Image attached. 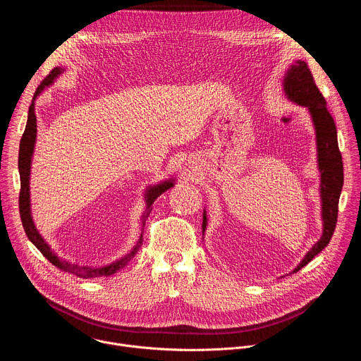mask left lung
I'll use <instances>...</instances> for the list:
<instances>
[{"mask_svg": "<svg viewBox=\"0 0 361 361\" xmlns=\"http://www.w3.org/2000/svg\"><path fill=\"white\" fill-rule=\"evenodd\" d=\"M284 91L287 97L304 106L310 111L316 127L317 151H319V169L322 173V202H323V235L305 254L302 262L293 270L298 271L301 267L310 263L314 257L330 243L338 216V198L343 188V159L338 149L337 128L331 114L327 110V102L320 92L313 74L305 61H297L291 66L284 77ZM207 224V217L202 216V231Z\"/></svg>", "mask_w": 361, "mask_h": 361, "instance_id": "left-lung-1", "label": "left lung"}]
</instances>
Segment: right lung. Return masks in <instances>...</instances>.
Wrapping results in <instances>:
<instances>
[{
  "instance_id": "right-lung-1",
  "label": "right lung",
  "mask_w": 361,
  "mask_h": 361,
  "mask_svg": "<svg viewBox=\"0 0 361 361\" xmlns=\"http://www.w3.org/2000/svg\"><path fill=\"white\" fill-rule=\"evenodd\" d=\"M61 73L60 68H54L53 71H51L42 81L41 84L38 85V88L35 90V94H34V99L37 98V95L47 87L49 85L51 82L54 81V78ZM34 99L31 102L30 106V110H28V120H27V126H25V130H24V134L21 137V141H20V152H18V170H20V181H21V188H20V197H18V204H20V216H21V223H23V227L25 230V234L27 237L30 238V241L41 251V254L45 257V259L53 263L56 267H59L60 270L66 271V273H70L73 276H77L80 279H97V277H101V276H111L114 274L116 271H118L120 269H123L133 257L135 255V252L140 250L141 244H142V234L144 231H141V235H140V240L137 241L135 247L133 248V251L130 254H127L126 257H123L121 260L110 264V266H106V267H101V269H90V267H84V266H78V264H74V263H70V262H66V260H61L59 259V257L53 252V250H51L48 247V244L44 241V238L38 234L34 223H32V217H31V212H30V169H31V157H32V151H34V144H35V137H37V117H35V113H34ZM173 187V181H164L159 185H154V187H149L147 190V209L148 212L145 213L144 216V220H142V226H145V219L148 217V214L151 213L152 209L151 204L156 201L157 197H160L164 191H167L169 188ZM144 230V228H142Z\"/></svg>"
}]
</instances>
